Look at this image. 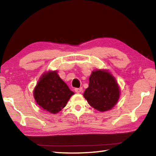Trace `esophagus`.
I'll use <instances>...</instances> for the list:
<instances>
[{
  "instance_id": "esophagus-1",
  "label": "esophagus",
  "mask_w": 156,
  "mask_h": 156,
  "mask_svg": "<svg viewBox=\"0 0 156 156\" xmlns=\"http://www.w3.org/2000/svg\"><path fill=\"white\" fill-rule=\"evenodd\" d=\"M75 91L76 93H81L82 91H83V88L80 87V88H76L75 89Z\"/></svg>"
}]
</instances>
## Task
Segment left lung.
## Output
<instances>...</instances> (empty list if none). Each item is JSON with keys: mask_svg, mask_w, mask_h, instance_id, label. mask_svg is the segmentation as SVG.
I'll return each mask as SVG.
<instances>
[{"mask_svg": "<svg viewBox=\"0 0 156 156\" xmlns=\"http://www.w3.org/2000/svg\"><path fill=\"white\" fill-rule=\"evenodd\" d=\"M120 95L119 85L109 71H93L89 77V87L83 96L94 109L101 112L112 109L117 103Z\"/></svg>", "mask_w": 156, "mask_h": 156, "instance_id": "obj_1", "label": "left lung"}]
</instances>
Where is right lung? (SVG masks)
Segmentation results:
<instances>
[{
    "instance_id": "add662e5",
    "label": "right lung",
    "mask_w": 156,
    "mask_h": 156,
    "mask_svg": "<svg viewBox=\"0 0 156 156\" xmlns=\"http://www.w3.org/2000/svg\"><path fill=\"white\" fill-rule=\"evenodd\" d=\"M33 93L34 99L41 109L52 114L60 112L74 94L60 78L56 70L42 74Z\"/></svg>"
}]
</instances>
